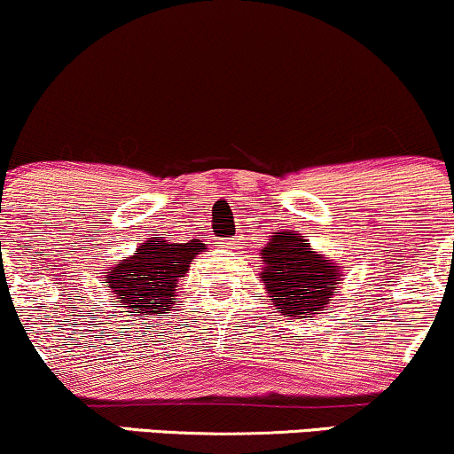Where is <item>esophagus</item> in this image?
I'll return each mask as SVG.
<instances>
[{
  "instance_id": "esophagus-1",
  "label": "esophagus",
  "mask_w": 454,
  "mask_h": 454,
  "mask_svg": "<svg viewBox=\"0 0 454 454\" xmlns=\"http://www.w3.org/2000/svg\"><path fill=\"white\" fill-rule=\"evenodd\" d=\"M241 245H243V239L241 237L226 239V241H223V247H226V249H241Z\"/></svg>"
}]
</instances>
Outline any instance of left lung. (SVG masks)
<instances>
[{
  "label": "left lung",
  "mask_w": 454,
  "mask_h": 454,
  "mask_svg": "<svg viewBox=\"0 0 454 454\" xmlns=\"http://www.w3.org/2000/svg\"><path fill=\"white\" fill-rule=\"evenodd\" d=\"M260 258V281L284 317L301 320L325 311L343 279L340 264L314 252L296 231L270 234Z\"/></svg>",
  "instance_id": "8db88e82"
}]
</instances>
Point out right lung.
Listing matches in <instances>:
<instances>
[{
	"label": "right lung",
	"mask_w": 454,
	"mask_h": 454,
	"mask_svg": "<svg viewBox=\"0 0 454 454\" xmlns=\"http://www.w3.org/2000/svg\"><path fill=\"white\" fill-rule=\"evenodd\" d=\"M205 249L207 245L198 239L173 243L164 241V237H151L140 243L134 256L108 267L104 284L114 294L113 303L123 307L132 317L168 314L179 279L185 278L190 264Z\"/></svg>",
	"instance_id": "1"
}]
</instances>
